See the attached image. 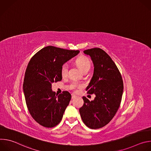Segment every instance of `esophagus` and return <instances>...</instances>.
<instances>
[{
	"mask_svg": "<svg viewBox=\"0 0 151 151\" xmlns=\"http://www.w3.org/2000/svg\"><path fill=\"white\" fill-rule=\"evenodd\" d=\"M76 97V95H75L74 94H72V99H75Z\"/></svg>",
	"mask_w": 151,
	"mask_h": 151,
	"instance_id": "1",
	"label": "esophagus"
}]
</instances>
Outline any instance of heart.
Returning a JSON list of instances; mask_svg holds the SVG:
<instances>
[{
  "mask_svg": "<svg viewBox=\"0 0 151 151\" xmlns=\"http://www.w3.org/2000/svg\"><path fill=\"white\" fill-rule=\"evenodd\" d=\"M75 62L77 64V66L81 69V70L82 72L86 70H90L91 67V63L88 57L83 55L80 56L76 59ZM68 65L67 63H65L63 64L61 68V76L63 77L66 76L68 75ZM76 86V84L73 83L72 86V88L75 87Z\"/></svg>",
  "mask_w": 151,
  "mask_h": 151,
  "instance_id": "1",
  "label": "heart"
}]
</instances>
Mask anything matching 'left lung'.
I'll return each instance as SVG.
<instances>
[{
	"label": "left lung",
	"instance_id": "left-lung-1",
	"mask_svg": "<svg viewBox=\"0 0 151 151\" xmlns=\"http://www.w3.org/2000/svg\"><path fill=\"white\" fill-rule=\"evenodd\" d=\"M91 57L94 65L93 77L86 88L96 97L91 101L83 97L84 103L79 109L83 123L92 129L108 124L116 114L123 93V81L116 64L103 50L94 48L83 51Z\"/></svg>",
	"mask_w": 151,
	"mask_h": 151
}]
</instances>
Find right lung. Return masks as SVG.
<instances>
[{"mask_svg": "<svg viewBox=\"0 0 151 151\" xmlns=\"http://www.w3.org/2000/svg\"><path fill=\"white\" fill-rule=\"evenodd\" d=\"M79 52L48 46L30 60L25 72L23 91L29 111L40 125L51 128L61 121L71 94L68 91L57 94L52 90V83L61 81V66Z\"/></svg>", "mask_w": 151, "mask_h": 151, "instance_id": "obj_1", "label": "right lung"}]
</instances>
